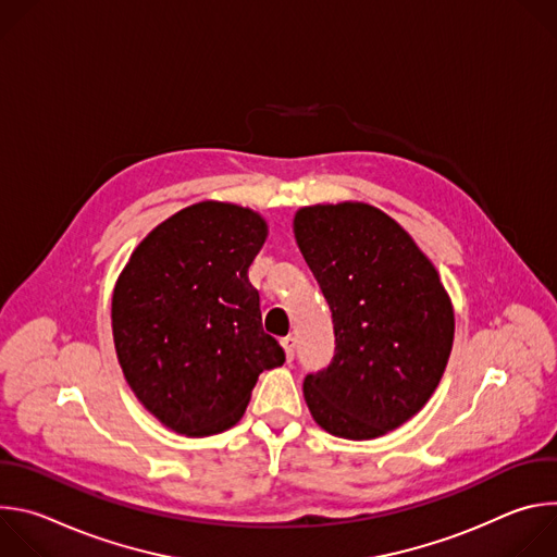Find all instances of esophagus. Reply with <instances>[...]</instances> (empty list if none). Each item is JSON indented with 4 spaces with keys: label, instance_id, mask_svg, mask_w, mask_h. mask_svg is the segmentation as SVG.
Here are the masks:
<instances>
[{
    "label": "esophagus",
    "instance_id": "1",
    "mask_svg": "<svg viewBox=\"0 0 557 557\" xmlns=\"http://www.w3.org/2000/svg\"><path fill=\"white\" fill-rule=\"evenodd\" d=\"M280 344H282V348H284V355H286V361H290L293 359V355H295V337H284V339H280Z\"/></svg>",
    "mask_w": 557,
    "mask_h": 557
}]
</instances>
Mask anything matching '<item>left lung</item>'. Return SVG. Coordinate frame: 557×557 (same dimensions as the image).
Returning <instances> with one entry per match:
<instances>
[{
  "instance_id": "left-lung-1",
  "label": "left lung",
  "mask_w": 557,
  "mask_h": 557,
  "mask_svg": "<svg viewBox=\"0 0 557 557\" xmlns=\"http://www.w3.org/2000/svg\"><path fill=\"white\" fill-rule=\"evenodd\" d=\"M297 247L333 310L335 357L304 379L314 423L370 441L423 410L441 383L454 308L412 235L366 202L295 211Z\"/></svg>"
}]
</instances>
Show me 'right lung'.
<instances>
[{
  "instance_id": "add662e5",
  "label": "right lung",
  "mask_w": 557,
  "mask_h": 557,
  "mask_svg": "<svg viewBox=\"0 0 557 557\" xmlns=\"http://www.w3.org/2000/svg\"><path fill=\"white\" fill-rule=\"evenodd\" d=\"M267 235L258 211L202 200L151 228L116 280L112 335L125 381L178 434L233 428L260 372L284 363L247 275Z\"/></svg>"
}]
</instances>
